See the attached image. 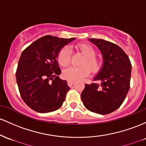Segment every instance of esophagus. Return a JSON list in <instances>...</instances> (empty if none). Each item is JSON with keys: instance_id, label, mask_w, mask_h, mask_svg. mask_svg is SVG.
<instances>
[{"instance_id": "obj_1", "label": "esophagus", "mask_w": 146, "mask_h": 146, "mask_svg": "<svg viewBox=\"0 0 146 146\" xmlns=\"http://www.w3.org/2000/svg\"><path fill=\"white\" fill-rule=\"evenodd\" d=\"M74 82H75L73 81V80H67V84H68V85L70 86L73 85V84H74Z\"/></svg>"}]
</instances>
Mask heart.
Here are the masks:
<instances>
[{"label": "heart", "instance_id": "obj_1", "mask_svg": "<svg viewBox=\"0 0 146 146\" xmlns=\"http://www.w3.org/2000/svg\"><path fill=\"white\" fill-rule=\"evenodd\" d=\"M76 48L84 56V59L81 63V66H70L63 71V76L69 80H79L87 76L90 73H97L101 70L103 61L96 55V50L88 44H80ZM71 57V50L67 47L60 50L57 55V61L60 66L65 67L70 63ZM90 70H89V69Z\"/></svg>", "mask_w": 146, "mask_h": 146}]
</instances>
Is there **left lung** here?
<instances>
[{"instance_id":"8db88e82","label":"left lung","mask_w":146,"mask_h":146,"mask_svg":"<svg viewBox=\"0 0 146 146\" xmlns=\"http://www.w3.org/2000/svg\"><path fill=\"white\" fill-rule=\"evenodd\" d=\"M101 51L103 64L81 94L84 107L99 114H108L122 105L129 89L132 64L121 47L103 39H89Z\"/></svg>"}]
</instances>
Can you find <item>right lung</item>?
<instances>
[{"label": "right lung", "mask_w": 146, "mask_h": 146, "mask_svg": "<svg viewBox=\"0 0 146 146\" xmlns=\"http://www.w3.org/2000/svg\"><path fill=\"white\" fill-rule=\"evenodd\" d=\"M76 38L63 39L46 35L22 52L16 72L21 96L32 110L48 113L60 108L70 89L61 80L57 58L64 46Z\"/></svg>", "instance_id": "1"}]
</instances>
